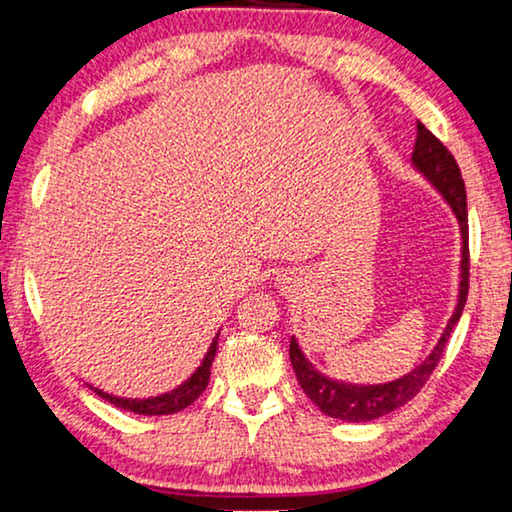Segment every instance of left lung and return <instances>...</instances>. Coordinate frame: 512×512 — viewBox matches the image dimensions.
<instances>
[{
	"label": "left lung",
	"mask_w": 512,
	"mask_h": 512,
	"mask_svg": "<svg viewBox=\"0 0 512 512\" xmlns=\"http://www.w3.org/2000/svg\"><path fill=\"white\" fill-rule=\"evenodd\" d=\"M410 162H413V167L443 194V199L448 201L452 213H455V218L459 220V229H462V273H459V294L455 313H452L448 325H445L441 338H438V343L434 345V350L429 352V357H424V362L420 366H415V369L408 371L406 376L380 385H355L325 376V373H320L311 362H308L304 350L299 348L297 338L292 336L290 359L301 390L306 392V397L311 399L322 413L336 417V420L369 422L376 420V417L392 413V410L401 408L403 403L413 399L415 394L422 390L424 383H427L431 373H434L438 359H441L445 350V343H448L450 338L452 327H455L459 318H462L466 294H469V213H466V187L462 171H459L450 150L445 148L422 122H417V139Z\"/></svg>",
	"instance_id": "8db88e82"
}]
</instances>
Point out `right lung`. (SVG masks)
Instances as JSON below:
<instances>
[{
	"instance_id": "obj_1",
	"label": "right lung",
	"mask_w": 512,
	"mask_h": 512,
	"mask_svg": "<svg viewBox=\"0 0 512 512\" xmlns=\"http://www.w3.org/2000/svg\"><path fill=\"white\" fill-rule=\"evenodd\" d=\"M218 336H220V331L215 334L213 343L208 345V352L204 355V359H201L197 371H194L187 380H183L181 385L174 387L171 392L160 394V397L125 399V397H113V394L97 390V387H92V385L90 387L99 394V397L113 403L115 408H125V410H129V413H139V415H171V413H178V410L190 406L192 401H197L199 394L206 390L208 378H211V364L215 359V352H218Z\"/></svg>"
}]
</instances>
